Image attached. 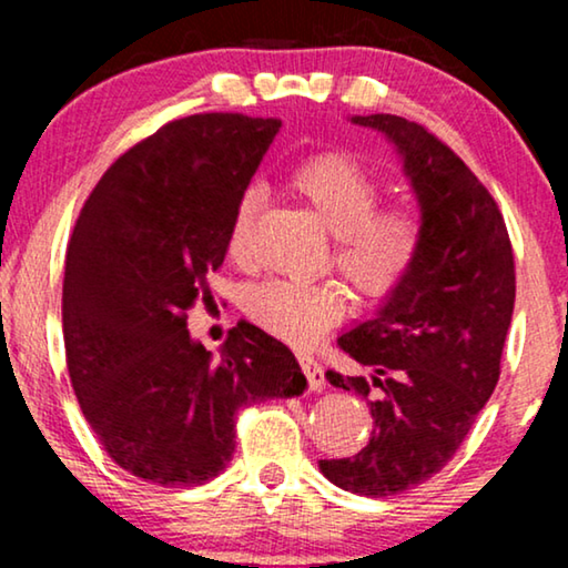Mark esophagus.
Returning <instances> with one entry per match:
<instances>
[{"mask_svg": "<svg viewBox=\"0 0 568 568\" xmlns=\"http://www.w3.org/2000/svg\"><path fill=\"white\" fill-rule=\"evenodd\" d=\"M300 364H302V372H305L310 387H313V390H321V387L325 385V372L321 364H317L313 356H307V354H300Z\"/></svg>", "mask_w": 568, "mask_h": 568, "instance_id": "esophagus-1", "label": "esophagus"}]
</instances>
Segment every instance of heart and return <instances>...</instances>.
I'll list each match as a JSON object with an SVG mask.
<instances>
[{
    "instance_id": "heart-1",
    "label": "heart",
    "mask_w": 568,
    "mask_h": 568,
    "mask_svg": "<svg viewBox=\"0 0 568 568\" xmlns=\"http://www.w3.org/2000/svg\"><path fill=\"white\" fill-rule=\"evenodd\" d=\"M292 189L336 237L333 263L356 290L383 297L410 274L422 251V216L410 206L377 209L383 185L354 154L325 152L305 160L292 173ZM258 206V189H247L240 196L227 232L230 258L245 261ZM243 305L261 328L286 344L310 348L344 317L348 297L336 282L268 278L245 292Z\"/></svg>"
}]
</instances>
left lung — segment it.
<instances>
[{
    "label": "left lung",
    "mask_w": 568,
    "mask_h": 568,
    "mask_svg": "<svg viewBox=\"0 0 568 568\" xmlns=\"http://www.w3.org/2000/svg\"><path fill=\"white\" fill-rule=\"evenodd\" d=\"M352 123L398 152L424 237L410 274L338 338L369 372L325 377L367 400L375 429L359 455L321 460V473L344 491L393 496L445 468L491 398L515 310V255L491 193L447 144L390 113Z\"/></svg>",
    "instance_id": "1"
}]
</instances>
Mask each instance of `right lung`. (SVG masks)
<instances>
[{
  "label": "right lung",
  "mask_w": 568,
  "mask_h": 568,
  "mask_svg": "<svg viewBox=\"0 0 568 568\" xmlns=\"http://www.w3.org/2000/svg\"><path fill=\"white\" fill-rule=\"evenodd\" d=\"M282 129L199 113L121 154L84 201L67 247V367L100 445L131 476L201 486L235 453L237 410L307 387L282 341L240 321L220 348L191 338L240 196Z\"/></svg>",
  "instance_id": "obj_1"
}]
</instances>
